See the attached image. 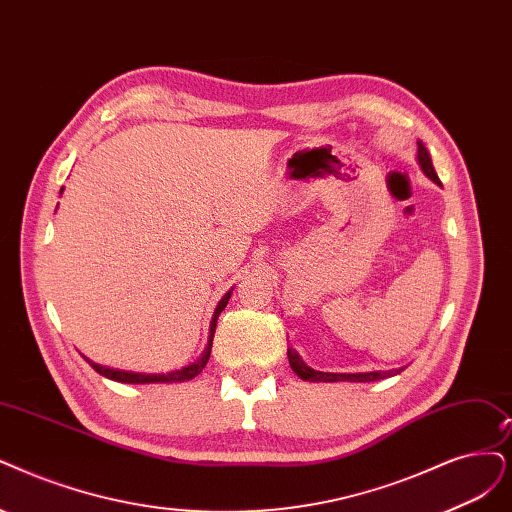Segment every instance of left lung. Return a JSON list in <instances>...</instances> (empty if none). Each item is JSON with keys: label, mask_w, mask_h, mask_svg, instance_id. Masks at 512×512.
I'll return each mask as SVG.
<instances>
[{"label": "left lung", "mask_w": 512, "mask_h": 512, "mask_svg": "<svg viewBox=\"0 0 512 512\" xmlns=\"http://www.w3.org/2000/svg\"><path fill=\"white\" fill-rule=\"evenodd\" d=\"M418 162L426 173V177H430L434 183H439V177H437V173H434L432 160L428 156V149L420 141H418ZM287 354H289V365L295 371V375L306 382H375V380H384V377H388V375L403 371V369H396V371H371V373H323V371L310 369L304 361H301L299 354L293 348H289Z\"/></svg>", "instance_id": "obj_1"}]
</instances>
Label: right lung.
I'll use <instances>...</instances> for the list:
<instances>
[{
    "label": "right lung",
    "instance_id": "add662e5",
    "mask_svg": "<svg viewBox=\"0 0 512 512\" xmlns=\"http://www.w3.org/2000/svg\"><path fill=\"white\" fill-rule=\"evenodd\" d=\"M61 192H63V189H61ZM230 295H232V291L225 293L221 297L219 306H217V310L213 314V320H211V337H208V346H206V350L202 352V356L198 358V361L192 363V365H187V367L177 369V371H170V373H149V375H145V373H130V371H120V369H109V367H103V365H97V363L88 361V358H86V361H88V365H92V369L97 371V373L109 377V380L124 382V384H151V382H185V380H192V377H196L204 369V365L208 363V356H211V348H213L217 318L225 310L227 301H230Z\"/></svg>",
    "mask_w": 512,
    "mask_h": 512
}]
</instances>
